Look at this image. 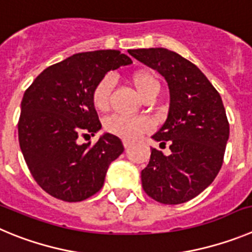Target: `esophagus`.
I'll return each mask as SVG.
<instances>
[{
	"label": "esophagus",
	"instance_id": "1",
	"mask_svg": "<svg viewBox=\"0 0 252 252\" xmlns=\"http://www.w3.org/2000/svg\"><path fill=\"white\" fill-rule=\"evenodd\" d=\"M123 146H124V148H126V149H128V148H129V147H130V146H131V143H130V142H129V140L124 139V140H123Z\"/></svg>",
	"mask_w": 252,
	"mask_h": 252
}]
</instances>
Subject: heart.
Here are the masks:
<instances>
[{
	"label": "heart",
	"mask_w": 252,
	"mask_h": 252,
	"mask_svg": "<svg viewBox=\"0 0 252 252\" xmlns=\"http://www.w3.org/2000/svg\"><path fill=\"white\" fill-rule=\"evenodd\" d=\"M131 84L135 88L138 94L143 98L154 87H157L158 81L149 71L138 70L131 75ZM112 88L113 79L110 76H104L95 85L92 94L93 105L95 106V109L103 112L108 108ZM104 128L108 133L115 135V137L133 140L149 128V123L143 118H126L119 117V115H112V117L106 118V121L104 122Z\"/></svg>",
	"instance_id": "1"
}]
</instances>
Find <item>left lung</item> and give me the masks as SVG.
Listing matches in <instances>:
<instances>
[{
    "label": "left lung",
    "instance_id": "1",
    "mask_svg": "<svg viewBox=\"0 0 252 252\" xmlns=\"http://www.w3.org/2000/svg\"><path fill=\"white\" fill-rule=\"evenodd\" d=\"M133 58L164 76L169 88L168 117L153 139L169 144L164 156L152 148L143 169V189L164 205H180L214 182L223 162L230 126L219 92L198 67L163 47L129 50Z\"/></svg>",
    "mask_w": 252,
    "mask_h": 252
}]
</instances>
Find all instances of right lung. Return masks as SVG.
I'll use <instances>...</instances> for the list:
<instances>
[{"label":"right lung","instance_id":"right-lung-1","mask_svg":"<svg viewBox=\"0 0 252 252\" xmlns=\"http://www.w3.org/2000/svg\"><path fill=\"white\" fill-rule=\"evenodd\" d=\"M131 64L118 50L70 56L45 69L25 92L19 142L37 185L66 202L89 198L103 187L109 164L124 151L123 143L105 133L95 144L79 143L100 130L93 105L95 85L110 70Z\"/></svg>","mask_w":252,"mask_h":252}]
</instances>
